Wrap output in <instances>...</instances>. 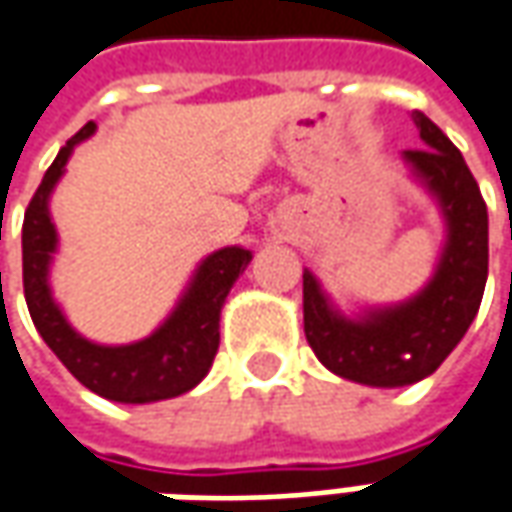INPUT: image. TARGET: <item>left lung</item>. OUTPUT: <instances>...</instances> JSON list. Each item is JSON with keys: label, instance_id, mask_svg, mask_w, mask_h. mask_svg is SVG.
<instances>
[{"label": "left lung", "instance_id": "obj_1", "mask_svg": "<svg viewBox=\"0 0 512 512\" xmlns=\"http://www.w3.org/2000/svg\"><path fill=\"white\" fill-rule=\"evenodd\" d=\"M422 150L402 152L448 226L428 286L397 306L345 317L320 280L303 272V326L317 360L337 377L374 388L414 385L433 374L473 323L487 283V206L462 152L425 113H414Z\"/></svg>", "mask_w": 512, "mask_h": 512}]
</instances>
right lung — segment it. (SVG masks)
<instances>
[{
    "label": "right lung",
    "mask_w": 512,
    "mask_h": 512,
    "mask_svg": "<svg viewBox=\"0 0 512 512\" xmlns=\"http://www.w3.org/2000/svg\"><path fill=\"white\" fill-rule=\"evenodd\" d=\"M96 133L87 121L64 144L45 172L22 223V280L27 311L47 348L93 394L124 405H144L158 399L181 397L201 382L221 343V309L252 252L243 246H226L203 257L178 306L150 337L130 345H98L81 337L53 300L50 263L59 246L56 226L50 221V192L64 175L73 147Z\"/></svg>",
    "instance_id": "add662e5"
}]
</instances>
